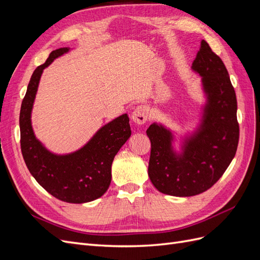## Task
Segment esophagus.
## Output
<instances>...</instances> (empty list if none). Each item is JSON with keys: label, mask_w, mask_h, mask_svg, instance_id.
<instances>
[{"label": "esophagus", "mask_w": 260, "mask_h": 260, "mask_svg": "<svg viewBox=\"0 0 260 260\" xmlns=\"http://www.w3.org/2000/svg\"><path fill=\"white\" fill-rule=\"evenodd\" d=\"M148 117V107L145 105L138 106L131 114V120L136 124H143Z\"/></svg>", "instance_id": "34e87169"}]
</instances>
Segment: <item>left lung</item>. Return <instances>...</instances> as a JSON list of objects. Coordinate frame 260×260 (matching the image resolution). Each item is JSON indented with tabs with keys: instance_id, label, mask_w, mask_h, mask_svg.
<instances>
[{
	"instance_id": "obj_1",
	"label": "left lung",
	"mask_w": 260,
	"mask_h": 260,
	"mask_svg": "<svg viewBox=\"0 0 260 260\" xmlns=\"http://www.w3.org/2000/svg\"><path fill=\"white\" fill-rule=\"evenodd\" d=\"M191 69L201 77L204 103L192 130L181 135L161 122L146 130L152 148L148 177L160 193L187 198L221 178L239 143L237 96L221 58L202 40Z\"/></svg>"
}]
</instances>
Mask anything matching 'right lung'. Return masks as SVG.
<instances>
[{
  "label": "right lung",
  "mask_w": 260,
  "mask_h": 260,
  "mask_svg": "<svg viewBox=\"0 0 260 260\" xmlns=\"http://www.w3.org/2000/svg\"><path fill=\"white\" fill-rule=\"evenodd\" d=\"M70 50L53 51L31 76L19 115L20 146L30 174L45 191L62 202L82 204L108 190L114 157L130 138L131 128L127 114H122L102 125L80 148L66 154L50 151L36 137L31 115L43 70Z\"/></svg>",
  "instance_id": "1"
}]
</instances>
